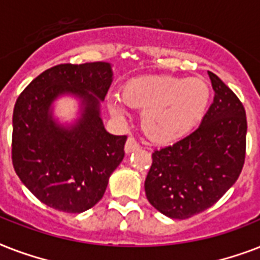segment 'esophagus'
Wrapping results in <instances>:
<instances>
[{
    "label": "esophagus",
    "instance_id": "34e87169",
    "mask_svg": "<svg viewBox=\"0 0 260 260\" xmlns=\"http://www.w3.org/2000/svg\"><path fill=\"white\" fill-rule=\"evenodd\" d=\"M139 147H140V144L136 142V139L128 138V140H126V143H125V152H126V154H129V152H134V151L139 150Z\"/></svg>",
    "mask_w": 260,
    "mask_h": 260
}]
</instances>
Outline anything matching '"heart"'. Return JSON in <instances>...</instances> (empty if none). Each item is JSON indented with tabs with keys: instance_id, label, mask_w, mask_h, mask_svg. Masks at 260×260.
Returning <instances> with one entry per match:
<instances>
[{
	"instance_id": "obj_1",
	"label": "heart",
	"mask_w": 260,
	"mask_h": 260,
	"mask_svg": "<svg viewBox=\"0 0 260 260\" xmlns=\"http://www.w3.org/2000/svg\"><path fill=\"white\" fill-rule=\"evenodd\" d=\"M121 100L125 105L143 110V131L151 140L171 143L185 138L201 121L210 89L200 78L151 75L128 81L121 90ZM108 108L117 117L124 114L117 98H109Z\"/></svg>"
}]
</instances>
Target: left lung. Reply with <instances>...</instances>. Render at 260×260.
<instances>
[{"mask_svg": "<svg viewBox=\"0 0 260 260\" xmlns=\"http://www.w3.org/2000/svg\"><path fill=\"white\" fill-rule=\"evenodd\" d=\"M212 105L197 129L155 150L144 189L167 217L185 220L214 205L234 185L246 159L247 118L238 95L208 71Z\"/></svg>", "mask_w": 260, "mask_h": 260, "instance_id": "1", "label": "left lung"}]
</instances>
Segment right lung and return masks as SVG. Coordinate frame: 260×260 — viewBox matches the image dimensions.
I'll use <instances>...</instances> for the list:
<instances>
[{
    "mask_svg": "<svg viewBox=\"0 0 260 260\" xmlns=\"http://www.w3.org/2000/svg\"><path fill=\"white\" fill-rule=\"evenodd\" d=\"M112 75L106 62L64 63L43 71L18 95L12 134L14 171L50 208L67 213L90 209L124 158L126 136L108 134L100 117ZM62 93H75L83 101V116L70 128L52 118L50 105Z\"/></svg>",
    "mask_w": 260,
    "mask_h": 260,
    "instance_id": "right-lung-1",
    "label": "right lung"
}]
</instances>
